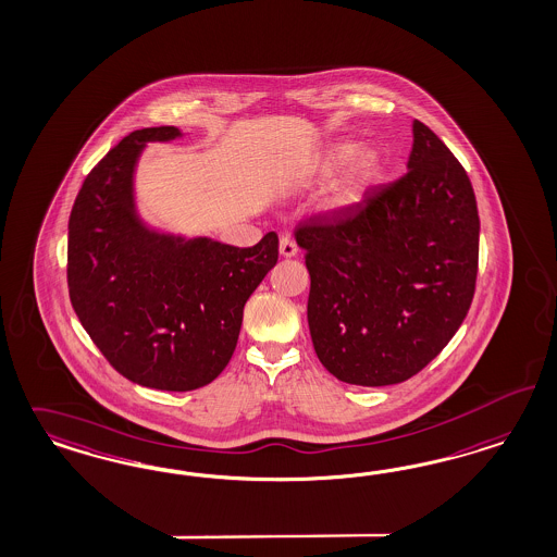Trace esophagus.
I'll list each match as a JSON object with an SVG mask.
<instances>
[{
  "instance_id": "34e87169",
  "label": "esophagus",
  "mask_w": 557,
  "mask_h": 557,
  "mask_svg": "<svg viewBox=\"0 0 557 557\" xmlns=\"http://www.w3.org/2000/svg\"><path fill=\"white\" fill-rule=\"evenodd\" d=\"M280 252L284 255V257H296V252H298V247H296V243L288 238V236H282V240H280Z\"/></svg>"
}]
</instances>
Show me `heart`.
Here are the masks:
<instances>
[{"label": "heart", "instance_id": "1", "mask_svg": "<svg viewBox=\"0 0 557 557\" xmlns=\"http://www.w3.org/2000/svg\"><path fill=\"white\" fill-rule=\"evenodd\" d=\"M347 164H351V169H349L346 181L337 187V191L331 197L333 206L356 203L362 197L366 187H370L383 173V156L376 150H360V146L351 144V141L337 144L329 150L325 162H323V171L326 174L337 173Z\"/></svg>", "mask_w": 557, "mask_h": 557}]
</instances>
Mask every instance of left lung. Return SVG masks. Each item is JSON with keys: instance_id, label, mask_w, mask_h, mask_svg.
<instances>
[{"instance_id": "8db88e82", "label": "left lung", "mask_w": 557, "mask_h": 557, "mask_svg": "<svg viewBox=\"0 0 557 557\" xmlns=\"http://www.w3.org/2000/svg\"><path fill=\"white\" fill-rule=\"evenodd\" d=\"M407 169L360 203L296 228L312 346L347 384L418 374L459 331L475 294L480 215L469 176L422 121H413Z\"/></svg>"}]
</instances>
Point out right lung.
Wrapping results in <instances>:
<instances>
[{"mask_svg":"<svg viewBox=\"0 0 557 557\" xmlns=\"http://www.w3.org/2000/svg\"><path fill=\"white\" fill-rule=\"evenodd\" d=\"M178 135L137 129L84 178L67 224V288L79 323L119 374L183 393L231 362L243 308L277 263V234L238 249L146 228L135 213L137 158L148 141Z\"/></svg>","mask_w":557,"mask_h":557,"instance_id":"add662e5","label":"right lung"}]
</instances>
